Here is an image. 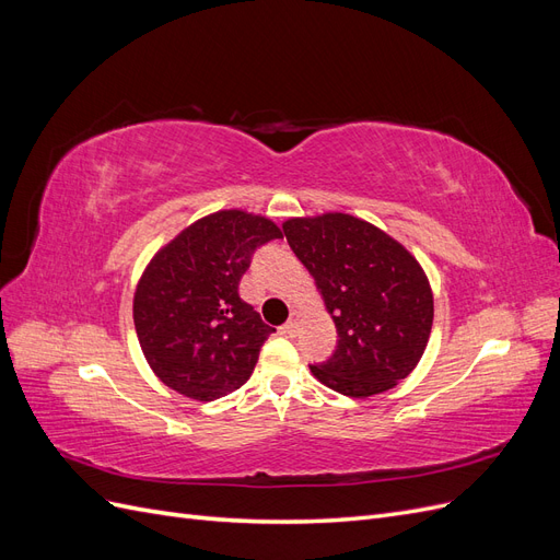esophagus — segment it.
Returning <instances> with one entry per match:
<instances>
[{
  "label": "esophagus",
  "instance_id": "1",
  "mask_svg": "<svg viewBox=\"0 0 560 560\" xmlns=\"http://www.w3.org/2000/svg\"><path fill=\"white\" fill-rule=\"evenodd\" d=\"M301 319H303L301 313H299V311H292V315H290V319H287V325L282 327V331L294 336V334L299 331V327H301Z\"/></svg>",
  "mask_w": 560,
  "mask_h": 560
}]
</instances>
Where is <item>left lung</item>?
<instances>
[{
    "label": "left lung",
    "mask_w": 560,
    "mask_h": 560,
    "mask_svg": "<svg viewBox=\"0 0 560 560\" xmlns=\"http://www.w3.org/2000/svg\"><path fill=\"white\" fill-rule=\"evenodd\" d=\"M282 229L338 334L336 352L311 374L354 399L393 389L430 341L434 296L425 270L393 235L346 212L290 217Z\"/></svg>",
    "instance_id": "8db88e82"
}]
</instances>
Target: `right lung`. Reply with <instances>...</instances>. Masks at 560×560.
I'll return each instance as SVG.
<instances>
[{"instance_id": "add662e5", "label": "right lung", "mask_w": 560, "mask_h": 560, "mask_svg": "<svg viewBox=\"0 0 560 560\" xmlns=\"http://www.w3.org/2000/svg\"><path fill=\"white\" fill-rule=\"evenodd\" d=\"M282 238L273 219L219 210L196 219L144 266L132 319L144 360L175 393L212 401L247 383L273 334L241 299L252 252Z\"/></svg>"}]
</instances>
